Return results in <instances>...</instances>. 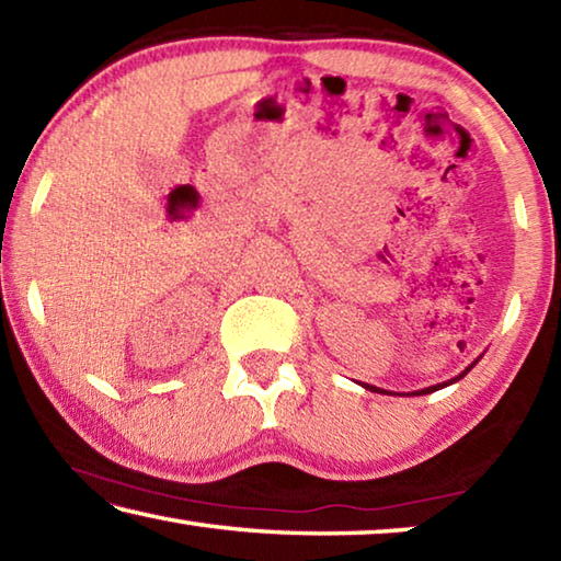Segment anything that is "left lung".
<instances>
[{"label":"left lung","instance_id":"1","mask_svg":"<svg viewBox=\"0 0 561 561\" xmlns=\"http://www.w3.org/2000/svg\"><path fill=\"white\" fill-rule=\"evenodd\" d=\"M478 360H480V358H474V360H472V364H470L468 368H465V371H462L460 376H455V378H450V381H443V383H438V386H431V388H421V391H413V393H408V396H425V393L440 391V388H445V386H450V383H455V381H460V378H462L465 374H468V371H470V368H472L474 364H478ZM360 386H364V388H368V391H374V393H388V391H383V388H376V386H368V383H360ZM391 396H393V393H391Z\"/></svg>","mask_w":561,"mask_h":561}]
</instances>
